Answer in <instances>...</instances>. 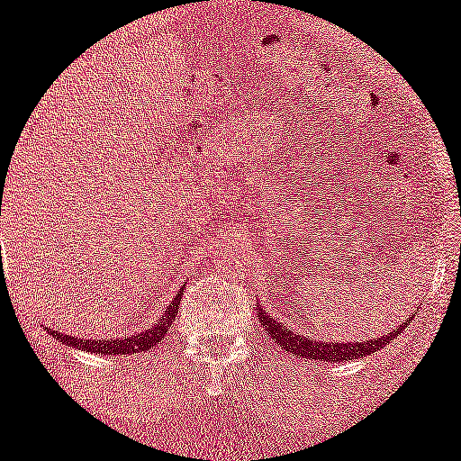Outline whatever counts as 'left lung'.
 <instances>
[{"mask_svg":"<svg viewBox=\"0 0 461 461\" xmlns=\"http://www.w3.org/2000/svg\"><path fill=\"white\" fill-rule=\"evenodd\" d=\"M256 318L263 324L265 331L276 345H280L285 351L294 353L298 357H307V360H327V362H345V360H356V357L369 356L375 353L377 348H382L386 342H391L397 338V333H402V327H397L395 331L386 333L382 338H373L366 342H322L316 338H300L298 333L292 329L283 327L278 318L265 313L263 307L256 309Z\"/></svg>","mask_w":461,"mask_h":461,"instance_id":"1","label":"left lung"}]
</instances>
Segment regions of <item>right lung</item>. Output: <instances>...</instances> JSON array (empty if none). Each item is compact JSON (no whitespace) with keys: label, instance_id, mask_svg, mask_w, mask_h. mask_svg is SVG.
<instances>
[{"label":"right lung","instance_id":"obj_1","mask_svg":"<svg viewBox=\"0 0 461 461\" xmlns=\"http://www.w3.org/2000/svg\"><path fill=\"white\" fill-rule=\"evenodd\" d=\"M178 304H181V292H178L176 298L169 303L166 313L154 322L152 329L139 333V336L121 338V340H110V338L108 340H81V338L66 336V333H57V331L52 333H55L61 342H66V345L81 348V351H88V353H104V356H123V357L130 356V353H141V351L145 353L152 347H157L158 342H161V338L167 333V329L172 327V322L176 320V313H178Z\"/></svg>","mask_w":461,"mask_h":461}]
</instances>
